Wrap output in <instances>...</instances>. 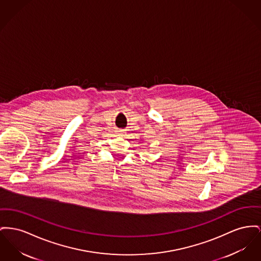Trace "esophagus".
<instances>
[{
  "label": "esophagus",
  "instance_id": "34e87169",
  "mask_svg": "<svg viewBox=\"0 0 261 261\" xmlns=\"http://www.w3.org/2000/svg\"><path fill=\"white\" fill-rule=\"evenodd\" d=\"M116 132H117V134H119V135H123V134H124V130H122V129H117Z\"/></svg>",
  "mask_w": 261,
  "mask_h": 261
}]
</instances>
